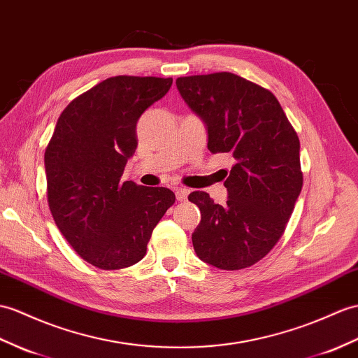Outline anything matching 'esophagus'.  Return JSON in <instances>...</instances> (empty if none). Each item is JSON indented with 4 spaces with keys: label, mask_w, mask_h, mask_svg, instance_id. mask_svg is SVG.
<instances>
[{
    "label": "esophagus",
    "mask_w": 358,
    "mask_h": 358,
    "mask_svg": "<svg viewBox=\"0 0 358 358\" xmlns=\"http://www.w3.org/2000/svg\"><path fill=\"white\" fill-rule=\"evenodd\" d=\"M189 194H190V190L187 187H177L176 189V196L178 201H186Z\"/></svg>",
    "instance_id": "1"
}]
</instances>
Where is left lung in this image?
Returning <instances> with one entry per match:
<instances>
[{
	"label": "left lung",
	"mask_w": 358,
	"mask_h": 358,
	"mask_svg": "<svg viewBox=\"0 0 358 358\" xmlns=\"http://www.w3.org/2000/svg\"><path fill=\"white\" fill-rule=\"evenodd\" d=\"M182 101L206 124L212 154L235 159L224 186L227 203L196 190L189 201L201 221L192 234L199 259L241 270L276 245L301 194V143L273 93L234 73L177 79Z\"/></svg>",
	"instance_id": "left-lung-1"
}]
</instances>
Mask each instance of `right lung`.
Instances as JSON below:
<instances>
[{"instance_id":"1","label":"right lung","mask_w":358,"mask_h":358,"mask_svg":"<svg viewBox=\"0 0 358 358\" xmlns=\"http://www.w3.org/2000/svg\"><path fill=\"white\" fill-rule=\"evenodd\" d=\"M171 85L172 78H110L57 119L44 155L48 207L74 252L97 268L143 259L154 227L176 203L169 189L122 181L140 115Z\"/></svg>"}]
</instances>
